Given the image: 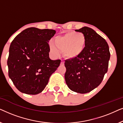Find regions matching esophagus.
<instances>
[{"mask_svg":"<svg viewBox=\"0 0 123 123\" xmlns=\"http://www.w3.org/2000/svg\"><path fill=\"white\" fill-rule=\"evenodd\" d=\"M60 64H61V65H64V62L62 61V60L61 63H60Z\"/></svg>","mask_w":123,"mask_h":123,"instance_id":"1","label":"esophagus"}]
</instances>
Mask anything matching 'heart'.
Segmentation results:
<instances>
[{
    "mask_svg": "<svg viewBox=\"0 0 123 123\" xmlns=\"http://www.w3.org/2000/svg\"><path fill=\"white\" fill-rule=\"evenodd\" d=\"M55 45L50 43V49L55 56H59L60 51H64L65 56L73 58L80 55L85 48L86 38L83 33L69 32L64 36H56Z\"/></svg>",
    "mask_w": 123,
    "mask_h": 123,
    "instance_id": "heart-1",
    "label": "heart"
}]
</instances>
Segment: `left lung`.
<instances>
[{"mask_svg":"<svg viewBox=\"0 0 123 123\" xmlns=\"http://www.w3.org/2000/svg\"><path fill=\"white\" fill-rule=\"evenodd\" d=\"M75 31L83 33L86 45L80 55L65 61V80L70 90L86 93L101 83L108 69L110 53L106 40L93 29L84 27Z\"/></svg>","mask_w":123,"mask_h":123,"instance_id":"8db88e82","label":"left lung"}]
</instances>
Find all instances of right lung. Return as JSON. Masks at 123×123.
<instances>
[{"label": "right lung", "instance_id": "right-lung-1", "mask_svg": "<svg viewBox=\"0 0 123 123\" xmlns=\"http://www.w3.org/2000/svg\"><path fill=\"white\" fill-rule=\"evenodd\" d=\"M56 31L30 27L12 42L7 60L8 75L20 92L37 95L44 90L61 60L49 58V41Z\"/></svg>", "mask_w": 123, "mask_h": 123}]
</instances>
